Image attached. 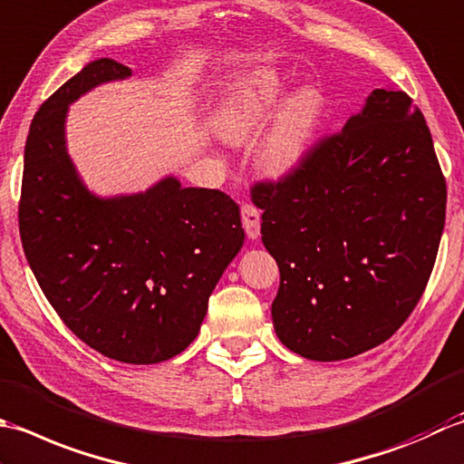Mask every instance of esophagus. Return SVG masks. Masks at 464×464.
Instances as JSON below:
<instances>
[{"label":"esophagus","mask_w":464,"mask_h":464,"mask_svg":"<svg viewBox=\"0 0 464 464\" xmlns=\"http://www.w3.org/2000/svg\"><path fill=\"white\" fill-rule=\"evenodd\" d=\"M240 214L246 236H248L250 240H256L260 236V212L252 204H244Z\"/></svg>","instance_id":"1"}]
</instances>
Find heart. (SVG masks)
<instances>
[{
  "instance_id": "obj_1",
  "label": "heart",
  "mask_w": 464,
  "mask_h": 464,
  "mask_svg": "<svg viewBox=\"0 0 464 464\" xmlns=\"http://www.w3.org/2000/svg\"><path fill=\"white\" fill-rule=\"evenodd\" d=\"M290 82L276 68L244 70L222 83L212 108V126L226 144L246 146L272 120L258 148V169L270 182H288L314 156L328 121L326 93L306 86L288 98Z\"/></svg>"
}]
</instances>
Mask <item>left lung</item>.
Returning a JSON list of instances; mask_svg holds the SVG:
<instances>
[{
	"label": "left lung",
	"instance_id": "left-lung-1",
	"mask_svg": "<svg viewBox=\"0 0 464 464\" xmlns=\"http://www.w3.org/2000/svg\"><path fill=\"white\" fill-rule=\"evenodd\" d=\"M252 200L280 268L274 330L292 353L344 361L411 316L439 252L447 184L404 92L372 90L298 176L258 184Z\"/></svg>",
	"mask_w": 464,
	"mask_h": 464
}]
</instances>
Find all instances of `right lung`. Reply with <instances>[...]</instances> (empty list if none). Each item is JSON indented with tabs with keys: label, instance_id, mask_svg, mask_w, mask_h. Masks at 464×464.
<instances>
[{
	"label": "right lung",
	"instance_id": "right-lung-1",
	"mask_svg": "<svg viewBox=\"0 0 464 464\" xmlns=\"http://www.w3.org/2000/svg\"><path fill=\"white\" fill-rule=\"evenodd\" d=\"M131 78L110 58L86 63L42 103L24 154L20 234L53 310L93 351L128 364L179 354L244 244L230 196L164 176L144 192L98 196L68 154L65 120L93 88Z\"/></svg>",
	"mask_w": 464,
	"mask_h": 464
}]
</instances>
